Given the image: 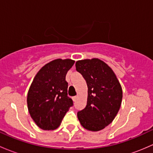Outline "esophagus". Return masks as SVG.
Returning <instances> with one entry per match:
<instances>
[{"label":"esophagus","mask_w":153,"mask_h":153,"mask_svg":"<svg viewBox=\"0 0 153 153\" xmlns=\"http://www.w3.org/2000/svg\"><path fill=\"white\" fill-rule=\"evenodd\" d=\"M72 100H73L74 102H76V100H77V97H74L73 98H72Z\"/></svg>","instance_id":"obj_1"}]
</instances>
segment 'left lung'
<instances>
[{
	"instance_id": "8db88e82",
	"label": "left lung",
	"mask_w": 153,
	"mask_h": 153,
	"mask_svg": "<svg viewBox=\"0 0 153 153\" xmlns=\"http://www.w3.org/2000/svg\"><path fill=\"white\" fill-rule=\"evenodd\" d=\"M76 70L88 85L87 105L77 113V117L85 129L99 131L117 115L122 100V86L111 67L97 58L78 60Z\"/></svg>"
}]
</instances>
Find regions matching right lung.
<instances>
[{
  "label": "right lung",
  "instance_id": "obj_1",
  "mask_svg": "<svg viewBox=\"0 0 153 153\" xmlns=\"http://www.w3.org/2000/svg\"><path fill=\"white\" fill-rule=\"evenodd\" d=\"M75 61L56 59L37 72L30 86L27 105L30 116L40 128L53 130L60 125L73 101L68 97L65 76Z\"/></svg>",
  "mask_w": 153,
  "mask_h": 153
}]
</instances>
